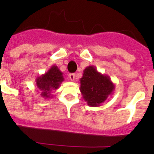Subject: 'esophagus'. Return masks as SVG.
<instances>
[{
  "label": "esophagus",
  "mask_w": 154,
  "mask_h": 154,
  "mask_svg": "<svg viewBox=\"0 0 154 154\" xmlns=\"http://www.w3.org/2000/svg\"><path fill=\"white\" fill-rule=\"evenodd\" d=\"M69 79L72 81V82H73L75 80V74L74 73H70L69 75Z\"/></svg>",
  "instance_id": "1"
}]
</instances>
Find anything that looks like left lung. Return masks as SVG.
Returning <instances> with one entry per match:
<instances>
[{"label": "left lung", "instance_id": "8db88e82", "mask_svg": "<svg viewBox=\"0 0 154 154\" xmlns=\"http://www.w3.org/2000/svg\"><path fill=\"white\" fill-rule=\"evenodd\" d=\"M80 83L82 97L91 107L100 106L115 89L110 77L99 72L93 65L85 69Z\"/></svg>", "mask_w": 154, "mask_h": 154}]
</instances>
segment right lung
Masks as SVG:
<instances>
[{
  "label": "right lung",
  "mask_w": 154,
  "mask_h": 154,
  "mask_svg": "<svg viewBox=\"0 0 154 154\" xmlns=\"http://www.w3.org/2000/svg\"><path fill=\"white\" fill-rule=\"evenodd\" d=\"M63 82V72L55 65H52L44 74L36 78L37 88L42 92L41 96L45 97V99L52 98L53 96L51 94V92L57 89Z\"/></svg>",
  "instance_id": "add662e5"
}]
</instances>
